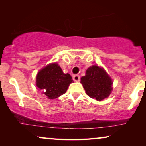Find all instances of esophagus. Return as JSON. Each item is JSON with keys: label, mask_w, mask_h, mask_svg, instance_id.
Returning <instances> with one entry per match:
<instances>
[{"label": "esophagus", "mask_w": 146, "mask_h": 146, "mask_svg": "<svg viewBox=\"0 0 146 146\" xmlns=\"http://www.w3.org/2000/svg\"><path fill=\"white\" fill-rule=\"evenodd\" d=\"M73 80L76 82H78L80 81V77L78 75H74L73 76Z\"/></svg>", "instance_id": "esophagus-1"}]
</instances>
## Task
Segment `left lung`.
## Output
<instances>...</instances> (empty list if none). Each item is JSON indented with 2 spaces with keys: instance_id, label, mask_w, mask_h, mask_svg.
Listing matches in <instances>:
<instances>
[{
  "instance_id": "1",
  "label": "left lung",
  "mask_w": 146,
  "mask_h": 146,
  "mask_svg": "<svg viewBox=\"0 0 146 146\" xmlns=\"http://www.w3.org/2000/svg\"><path fill=\"white\" fill-rule=\"evenodd\" d=\"M86 93L92 98L102 101L107 98L112 91V80L104 68L97 65L89 67L86 75L81 78Z\"/></svg>"
}]
</instances>
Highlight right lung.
<instances>
[{
    "instance_id": "1",
    "label": "right lung",
    "mask_w": 146,
    "mask_h": 146,
    "mask_svg": "<svg viewBox=\"0 0 146 146\" xmlns=\"http://www.w3.org/2000/svg\"><path fill=\"white\" fill-rule=\"evenodd\" d=\"M73 82L69 74H64L57 63H52L37 74L36 85L48 99H55L66 92Z\"/></svg>"
}]
</instances>
